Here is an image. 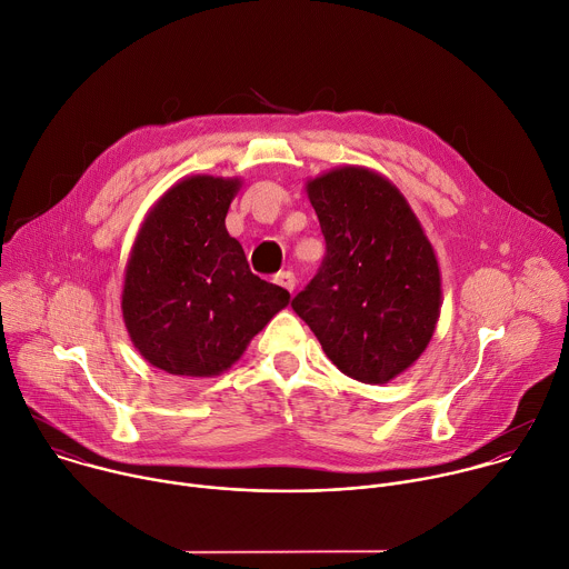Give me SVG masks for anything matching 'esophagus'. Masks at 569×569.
I'll use <instances>...</instances> for the list:
<instances>
[{
	"mask_svg": "<svg viewBox=\"0 0 569 569\" xmlns=\"http://www.w3.org/2000/svg\"><path fill=\"white\" fill-rule=\"evenodd\" d=\"M274 283H277V286H281L283 290L292 292V290H295V286H297V277H295L290 270H286V272H279V274L274 277Z\"/></svg>",
	"mask_w": 569,
	"mask_h": 569,
	"instance_id": "1",
	"label": "esophagus"
}]
</instances>
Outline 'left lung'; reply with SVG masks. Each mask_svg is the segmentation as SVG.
Instances as JSON below:
<instances>
[{
    "mask_svg": "<svg viewBox=\"0 0 569 569\" xmlns=\"http://www.w3.org/2000/svg\"><path fill=\"white\" fill-rule=\"evenodd\" d=\"M326 254L292 310L352 380L385 385L427 348L440 317V270L400 189L363 167L308 182Z\"/></svg>",
    "mask_w": 569,
    "mask_h": 569,
    "instance_id": "obj_1",
    "label": "left lung"
}]
</instances>
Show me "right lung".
I'll list each match as a JSON object with an SVG mask.
<instances>
[{
    "instance_id": "add662e5",
    "label": "right lung",
    "mask_w": 569,
    "mask_h": 569,
    "mask_svg": "<svg viewBox=\"0 0 569 569\" xmlns=\"http://www.w3.org/2000/svg\"><path fill=\"white\" fill-rule=\"evenodd\" d=\"M239 180L192 176L147 214L127 263L122 317L140 355L160 370L210 377L288 306V290L252 274L226 230Z\"/></svg>"
}]
</instances>
